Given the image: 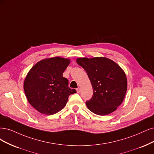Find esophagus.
I'll return each instance as SVG.
<instances>
[{"label":"esophagus","mask_w":154,"mask_h":154,"mask_svg":"<svg viewBox=\"0 0 154 154\" xmlns=\"http://www.w3.org/2000/svg\"><path fill=\"white\" fill-rule=\"evenodd\" d=\"M77 93H79V92H80V88H78L77 89Z\"/></svg>","instance_id":"1"}]
</instances>
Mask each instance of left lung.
Segmentation results:
<instances>
[{
	"label": "left lung",
	"mask_w": 154,
	"mask_h": 154,
	"mask_svg": "<svg viewBox=\"0 0 154 154\" xmlns=\"http://www.w3.org/2000/svg\"><path fill=\"white\" fill-rule=\"evenodd\" d=\"M76 61L86 70L92 84L93 97L86 102L89 110L99 116L116 110L127 91V78L120 66L105 57L80 58Z\"/></svg>",
	"instance_id": "1"
}]
</instances>
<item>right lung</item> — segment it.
Segmentation results:
<instances>
[{
  "instance_id": "right-lung-1",
  "label": "right lung",
  "mask_w": 154,
  "mask_h": 154,
  "mask_svg": "<svg viewBox=\"0 0 154 154\" xmlns=\"http://www.w3.org/2000/svg\"><path fill=\"white\" fill-rule=\"evenodd\" d=\"M70 60L54 57L38 61L28 72L24 81V91L29 103L38 112L53 115L65 106L68 96L75 89L68 87L63 77Z\"/></svg>"
}]
</instances>
